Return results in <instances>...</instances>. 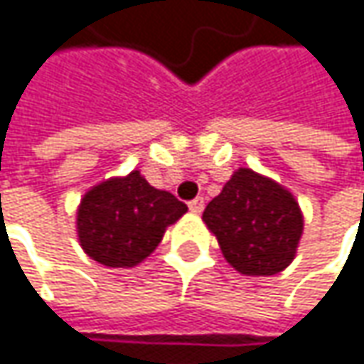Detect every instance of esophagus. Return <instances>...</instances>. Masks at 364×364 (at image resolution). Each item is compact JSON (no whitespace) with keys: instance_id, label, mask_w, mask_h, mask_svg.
<instances>
[{"instance_id":"1","label":"esophagus","mask_w":364,"mask_h":364,"mask_svg":"<svg viewBox=\"0 0 364 364\" xmlns=\"http://www.w3.org/2000/svg\"><path fill=\"white\" fill-rule=\"evenodd\" d=\"M203 205H205L203 198H196V200H191V202H189V210H191L193 214H202Z\"/></svg>"}]
</instances>
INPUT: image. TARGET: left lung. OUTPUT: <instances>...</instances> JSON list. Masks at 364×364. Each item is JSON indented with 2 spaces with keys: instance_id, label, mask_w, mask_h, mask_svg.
I'll list each match as a JSON object with an SVG mask.
<instances>
[{
  "instance_id": "obj_1",
  "label": "left lung",
  "mask_w": 364,
  "mask_h": 364,
  "mask_svg": "<svg viewBox=\"0 0 364 364\" xmlns=\"http://www.w3.org/2000/svg\"><path fill=\"white\" fill-rule=\"evenodd\" d=\"M202 218L226 262L245 276H274L289 267L303 235L294 196L251 168L232 173Z\"/></svg>"
}]
</instances>
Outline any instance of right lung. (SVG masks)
I'll list each match as a JSON object with an SVG mask.
<instances>
[{
	"label": "right lung",
	"instance_id": "obj_1",
	"mask_svg": "<svg viewBox=\"0 0 364 364\" xmlns=\"http://www.w3.org/2000/svg\"><path fill=\"white\" fill-rule=\"evenodd\" d=\"M187 205L152 187L139 171L88 189L77 205V239L84 253L107 267L141 264L175 225Z\"/></svg>",
	"mask_w": 364,
	"mask_h": 364
}]
</instances>
